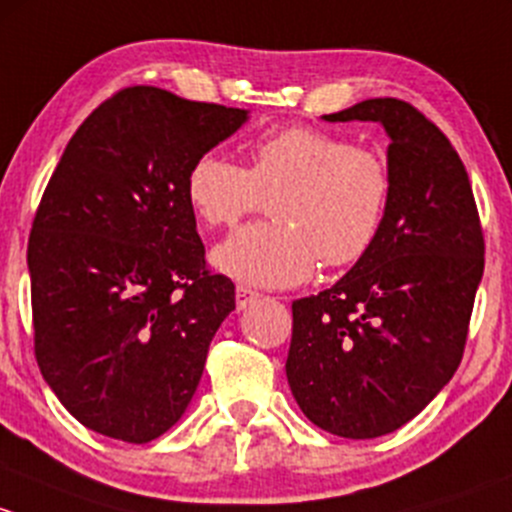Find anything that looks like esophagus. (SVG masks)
Instances as JSON below:
<instances>
[{"mask_svg":"<svg viewBox=\"0 0 512 512\" xmlns=\"http://www.w3.org/2000/svg\"><path fill=\"white\" fill-rule=\"evenodd\" d=\"M258 298H261V295H258L256 291H251V288H244V286L236 288V308L239 310L249 308V305L256 303Z\"/></svg>","mask_w":512,"mask_h":512,"instance_id":"34e87169","label":"esophagus"}]
</instances>
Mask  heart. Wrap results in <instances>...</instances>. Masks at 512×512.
Wrapping results in <instances>:
<instances>
[{"label": "heart", "mask_w": 512, "mask_h": 512, "mask_svg": "<svg viewBox=\"0 0 512 512\" xmlns=\"http://www.w3.org/2000/svg\"><path fill=\"white\" fill-rule=\"evenodd\" d=\"M271 202L276 224L239 229L214 249L221 276L256 288H291L318 263L360 261L382 229L392 194L387 160L370 147L313 128L263 135L251 167L221 152H204L187 172V202L207 226H231Z\"/></svg>", "instance_id": "obj_1"}]
</instances>
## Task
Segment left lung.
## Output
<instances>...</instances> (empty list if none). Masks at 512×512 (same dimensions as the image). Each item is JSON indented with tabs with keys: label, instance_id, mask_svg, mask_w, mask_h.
Masks as SVG:
<instances>
[{
	"label": "left lung",
	"instance_id": "1",
	"mask_svg": "<svg viewBox=\"0 0 512 512\" xmlns=\"http://www.w3.org/2000/svg\"><path fill=\"white\" fill-rule=\"evenodd\" d=\"M323 120L382 125L392 194L372 249L328 291L293 300L286 377L315 426L374 439L414 419L461 362L481 221L458 152L409 103L370 98Z\"/></svg>",
	"mask_w": 512,
	"mask_h": 512
}]
</instances>
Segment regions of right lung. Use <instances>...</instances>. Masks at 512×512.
<instances>
[{
  "label": "right lung",
  "instance_id": "obj_1",
  "mask_svg": "<svg viewBox=\"0 0 512 512\" xmlns=\"http://www.w3.org/2000/svg\"><path fill=\"white\" fill-rule=\"evenodd\" d=\"M249 120L152 86L98 105L63 150L29 236L41 374L83 426L147 444L192 402L236 308L209 273L187 172Z\"/></svg>",
  "mask_w": 512,
  "mask_h": 512
}]
</instances>
